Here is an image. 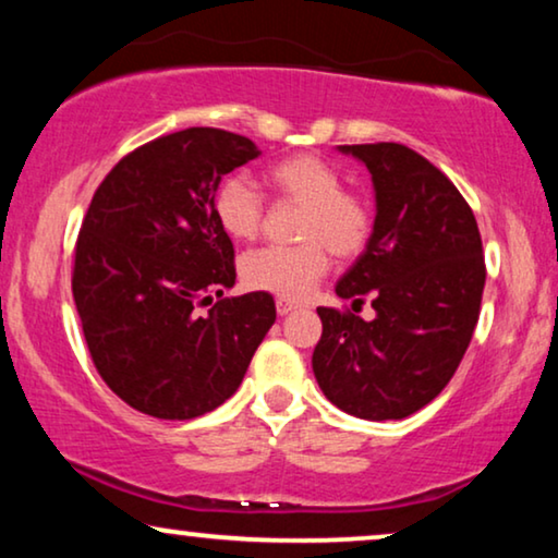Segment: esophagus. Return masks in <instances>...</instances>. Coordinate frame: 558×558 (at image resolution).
<instances>
[{
    "instance_id": "34e87169",
    "label": "esophagus",
    "mask_w": 558,
    "mask_h": 558,
    "mask_svg": "<svg viewBox=\"0 0 558 558\" xmlns=\"http://www.w3.org/2000/svg\"><path fill=\"white\" fill-rule=\"evenodd\" d=\"M296 310V302L292 300H277V312L279 315H289V312Z\"/></svg>"
}]
</instances>
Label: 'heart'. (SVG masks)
<instances>
[{
    "mask_svg": "<svg viewBox=\"0 0 558 558\" xmlns=\"http://www.w3.org/2000/svg\"><path fill=\"white\" fill-rule=\"evenodd\" d=\"M266 185L281 203L296 205V246H266L241 258L251 289L300 300L315 289L335 258H355L373 233V205L361 190L342 187V174L319 155L300 151L269 165ZM218 226L233 241H254L264 228V201L243 178L220 182L213 197Z\"/></svg>",
    "mask_w": 558,
    "mask_h": 558,
    "instance_id": "b5f03b06",
    "label": "heart"
}]
</instances>
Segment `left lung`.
Here are the masks:
<instances>
[{
	"mask_svg": "<svg viewBox=\"0 0 558 558\" xmlns=\"http://www.w3.org/2000/svg\"><path fill=\"white\" fill-rule=\"evenodd\" d=\"M368 167L376 220L335 292L377 317L317 307L312 371L335 407L357 418H403L445 391L475 332L485 289L477 220L439 167L407 144L340 147Z\"/></svg>",
	"mask_w": 558,
	"mask_h": 558,
	"instance_id": "1",
	"label": "left lung"
}]
</instances>
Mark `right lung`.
I'll use <instances>...</instances> for the list:
<instances>
[{
	"label": "right lung",
	"instance_id": "add662e5",
	"mask_svg": "<svg viewBox=\"0 0 558 558\" xmlns=\"http://www.w3.org/2000/svg\"><path fill=\"white\" fill-rule=\"evenodd\" d=\"M262 151L223 129L190 126L121 157L94 193L73 262V300L90 361L129 407L195 418L241 386L277 319L269 292L231 300L233 243L216 190Z\"/></svg>",
	"mask_w": 558,
	"mask_h": 558
}]
</instances>
